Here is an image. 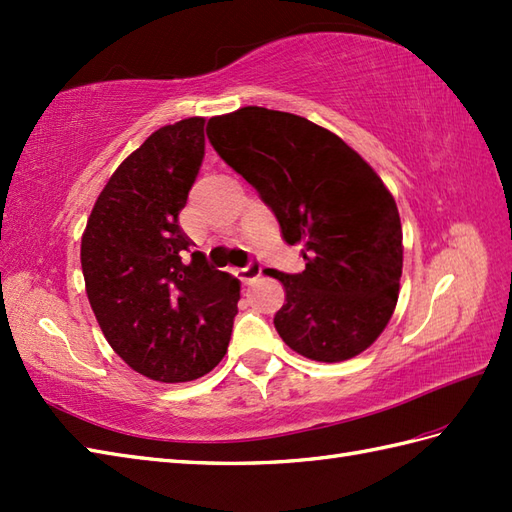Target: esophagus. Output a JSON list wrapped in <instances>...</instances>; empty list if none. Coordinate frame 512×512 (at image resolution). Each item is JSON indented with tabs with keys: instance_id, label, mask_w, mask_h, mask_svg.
<instances>
[{
	"instance_id": "obj_1",
	"label": "esophagus",
	"mask_w": 512,
	"mask_h": 512,
	"mask_svg": "<svg viewBox=\"0 0 512 512\" xmlns=\"http://www.w3.org/2000/svg\"><path fill=\"white\" fill-rule=\"evenodd\" d=\"M259 275H262V262H259V259H250L244 268L237 270V277L242 279V284H246V286L253 284Z\"/></svg>"
}]
</instances>
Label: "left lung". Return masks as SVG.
<instances>
[{
    "label": "left lung",
    "mask_w": 512,
    "mask_h": 512,
    "mask_svg": "<svg viewBox=\"0 0 512 512\" xmlns=\"http://www.w3.org/2000/svg\"><path fill=\"white\" fill-rule=\"evenodd\" d=\"M206 136L275 213L281 237L301 246L306 270H273L286 288L275 314L297 354L339 363L385 330L398 301L402 228L376 171L308 118L242 107L206 123Z\"/></svg>",
    "instance_id": "obj_1"
}]
</instances>
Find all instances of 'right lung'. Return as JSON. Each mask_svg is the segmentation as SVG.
<instances>
[{
  "instance_id": "1",
  "label": "right lung",
  "mask_w": 512,
  "mask_h": 512,
  "mask_svg": "<svg viewBox=\"0 0 512 512\" xmlns=\"http://www.w3.org/2000/svg\"><path fill=\"white\" fill-rule=\"evenodd\" d=\"M204 158V118L160 127L114 171L81 239L90 306L112 350L151 380L187 383L222 361L239 281L191 253L178 215Z\"/></svg>"
}]
</instances>
